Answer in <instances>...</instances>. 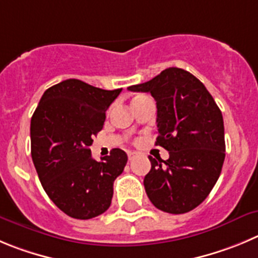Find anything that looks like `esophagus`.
<instances>
[{"instance_id":"34e87169","label":"esophagus","mask_w":258,"mask_h":258,"mask_svg":"<svg viewBox=\"0 0 258 258\" xmlns=\"http://www.w3.org/2000/svg\"><path fill=\"white\" fill-rule=\"evenodd\" d=\"M136 155H137L136 151H128V159H130V160H132V159H134Z\"/></svg>"}]
</instances>
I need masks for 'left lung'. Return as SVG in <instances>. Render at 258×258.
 <instances>
[{
  "label": "left lung",
  "instance_id": "obj_1",
  "mask_svg": "<svg viewBox=\"0 0 258 258\" xmlns=\"http://www.w3.org/2000/svg\"><path fill=\"white\" fill-rule=\"evenodd\" d=\"M131 91L150 93L156 102L155 145L169 159L149 156L144 179L153 205L169 214H184L201 204L221 173L225 159L223 114L205 85L188 71L169 67Z\"/></svg>",
  "mask_w": 258,
  "mask_h": 258
}]
</instances>
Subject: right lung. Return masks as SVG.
I'll list each match as a JSON object with an SVG mask.
<instances>
[{"instance_id": "obj_1", "label": "right lung", "mask_w": 258, "mask_h": 258, "mask_svg": "<svg viewBox=\"0 0 258 258\" xmlns=\"http://www.w3.org/2000/svg\"><path fill=\"white\" fill-rule=\"evenodd\" d=\"M121 91L69 79L44 91L31 117V158L40 183L54 205L74 219L108 210L113 182L127 163L121 149H113L102 162L91 158L89 149Z\"/></svg>"}]
</instances>
